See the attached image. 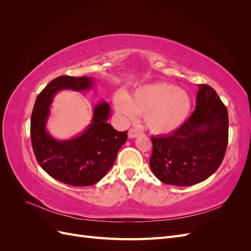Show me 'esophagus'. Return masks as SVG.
I'll return each mask as SVG.
<instances>
[{"instance_id": "obj_1", "label": "esophagus", "mask_w": 251, "mask_h": 251, "mask_svg": "<svg viewBox=\"0 0 251 251\" xmlns=\"http://www.w3.org/2000/svg\"><path fill=\"white\" fill-rule=\"evenodd\" d=\"M140 134H141V132L138 131L137 128H131V130L128 131V137H130V138H136Z\"/></svg>"}]
</instances>
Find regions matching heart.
Here are the masks:
<instances>
[{
	"mask_svg": "<svg viewBox=\"0 0 251 251\" xmlns=\"http://www.w3.org/2000/svg\"><path fill=\"white\" fill-rule=\"evenodd\" d=\"M192 98L186 91L165 82H155L136 89L126 96L116 93L114 107L127 120L144 115V123L154 134H169L183 125L192 111Z\"/></svg>",
	"mask_w": 251,
	"mask_h": 251,
	"instance_id": "heart-1",
	"label": "heart"
}]
</instances>
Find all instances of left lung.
<instances>
[{
  "label": "left lung",
  "instance_id": "obj_1",
  "mask_svg": "<svg viewBox=\"0 0 251 251\" xmlns=\"http://www.w3.org/2000/svg\"><path fill=\"white\" fill-rule=\"evenodd\" d=\"M196 110L178 130L151 137V170L165 184L189 186L221 165L228 142V113L216 91L198 85Z\"/></svg>",
  "mask_w": 251,
  "mask_h": 251
}]
</instances>
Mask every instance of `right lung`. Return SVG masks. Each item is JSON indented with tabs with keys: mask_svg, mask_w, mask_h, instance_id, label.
Segmentation results:
<instances>
[{
	"mask_svg": "<svg viewBox=\"0 0 251 251\" xmlns=\"http://www.w3.org/2000/svg\"><path fill=\"white\" fill-rule=\"evenodd\" d=\"M93 85L92 77L58 76L37 95L33 107L30 135L36 160L49 176L68 185L97 183L112 168L127 138V131L118 132L108 124L111 108L105 101L95 104L91 124L76 137L57 140L47 131L50 105L58 91L80 92L92 89Z\"/></svg>",
	"mask_w": 251,
	"mask_h": 251,
	"instance_id": "add662e5",
	"label": "right lung"
}]
</instances>
